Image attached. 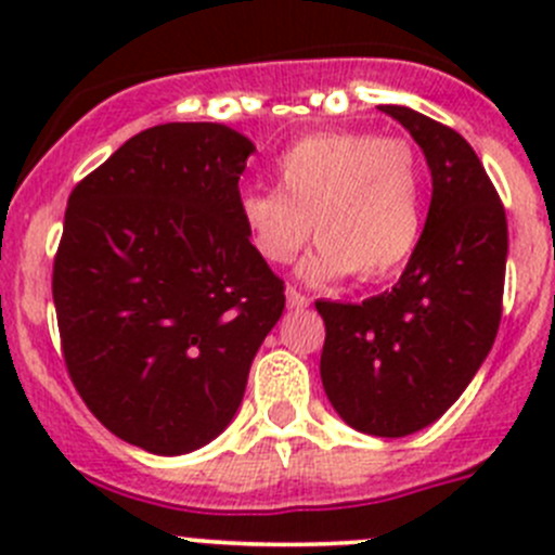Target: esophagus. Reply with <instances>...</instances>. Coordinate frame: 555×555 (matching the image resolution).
<instances>
[{
  "mask_svg": "<svg viewBox=\"0 0 555 555\" xmlns=\"http://www.w3.org/2000/svg\"><path fill=\"white\" fill-rule=\"evenodd\" d=\"M309 304H311L309 295H304L295 287H287V309H306Z\"/></svg>",
  "mask_w": 555,
  "mask_h": 555,
  "instance_id": "esophagus-1",
  "label": "esophagus"
}]
</instances>
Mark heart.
I'll list each match as a JSON object with an SVG mask.
<instances>
[{"label": "heart", "instance_id": "b5f03b06", "mask_svg": "<svg viewBox=\"0 0 555 555\" xmlns=\"http://www.w3.org/2000/svg\"><path fill=\"white\" fill-rule=\"evenodd\" d=\"M279 190H246L238 215L257 255L293 260L311 236L304 273L317 282L354 273L357 282L395 276L424 225V169L405 139L324 131L300 139L276 164Z\"/></svg>", "mask_w": 555, "mask_h": 555}]
</instances>
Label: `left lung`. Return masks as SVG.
Returning a JSON list of instances; mask_svg holds the SVG:
<instances>
[{
  "instance_id": "8db88e82",
  "label": "left lung",
  "mask_w": 555,
  "mask_h": 555,
  "mask_svg": "<svg viewBox=\"0 0 555 555\" xmlns=\"http://www.w3.org/2000/svg\"><path fill=\"white\" fill-rule=\"evenodd\" d=\"M378 109L424 150L433 204L389 293L362 304L317 300L324 319L319 373L349 427L405 438L449 411L494 346L507 217L480 158L453 128L408 106Z\"/></svg>"
}]
</instances>
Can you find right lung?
I'll return each instance as SVG.
<instances>
[{
	"label": "right lung",
	"instance_id": "1",
	"mask_svg": "<svg viewBox=\"0 0 555 555\" xmlns=\"http://www.w3.org/2000/svg\"><path fill=\"white\" fill-rule=\"evenodd\" d=\"M251 153L222 122H166L66 204L53 262L66 371L112 435L150 453H190L231 424L284 311L238 215Z\"/></svg>",
	"mask_w": 555,
	"mask_h": 555
}]
</instances>
